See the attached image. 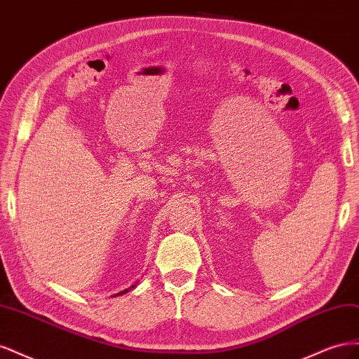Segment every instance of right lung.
<instances>
[{
    "label": "right lung",
    "instance_id": "right-lung-1",
    "mask_svg": "<svg viewBox=\"0 0 359 359\" xmlns=\"http://www.w3.org/2000/svg\"><path fill=\"white\" fill-rule=\"evenodd\" d=\"M126 292H128V289H126V290H123V292H119V293H116V295H123V293H126Z\"/></svg>",
    "mask_w": 359,
    "mask_h": 359
}]
</instances>
